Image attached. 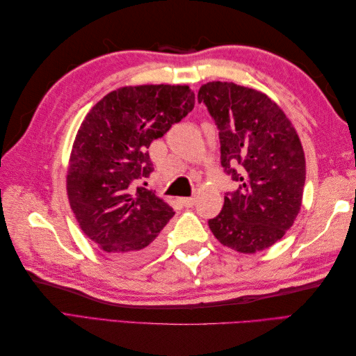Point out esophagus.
<instances>
[{
	"instance_id": "esophagus-1",
	"label": "esophagus",
	"mask_w": 356,
	"mask_h": 356,
	"mask_svg": "<svg viewBox=\"0 0 356 356\" xmlns=\"http://www.w3.org/2000/svg\"><path fill=\"white\" fill-rule=\"evenodd\" d=\"M179 202L184 204L186 208H191L193 204L196 203V197H182V199H179Z\"/></svg>"
}]
</instances>
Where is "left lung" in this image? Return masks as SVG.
<instances>
[{"mask_svg":"<svg viewBox=\"0 0 356 356\" xmlns=\"http://www.w3.org/2000/svg\"><path fill=\"white\" fill-rule=\"evenodd\" d=\"M197 101L218 129L221 166L238 186L227 191L209 229L224 246L254 254L284 238L301 207L305 152L285 113L255 89L203 84Z\"/></svg>","mask_w":356,"mask_h":356,"instance_id":"1","label":"left lung"}]
</instances>
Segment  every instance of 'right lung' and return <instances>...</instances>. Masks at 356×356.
Instances as JSON below:
<instances>
[{
    "instance_id": "1",
    "label": "right lung",
    "mask_w": 356,
    "mask_h": 356,
    "mask_svg": "<svg viewBox=\"0 0 356 356\" xmlns=\"http://www.w3.org/2000/svg\"><path fill=\"white\" fill-rule=\"evenodd\" d=\"M193 108L188 86H129L104 96L83 120L70 159L68 199L83 233L113 260L139 263L163 242L161 230L175 212L135 184L153 172L149 144Z\"/></svg>"
}]
</instances>
